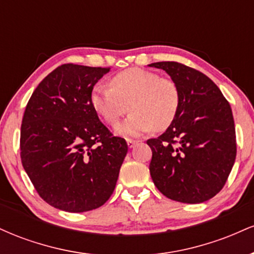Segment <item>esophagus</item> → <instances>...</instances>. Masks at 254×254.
<instances>
[{
	"label": "esophagus",
	"instance_id": "34e87169",
	"mask_svg": "<svg viewBox=\"0 0 254 254\" xmlns=\"http://www.w3.org/2000/svg\"><path fill=\"white\" fill-rule=\"evenodd\" d=\"M137 142L138 141H136V139H130V138L127 139V145H129V148L135 147V144L137 143Z\"/></svg>",
	"mask_w": 254,
	"mask_h": 254
}]
</instances>
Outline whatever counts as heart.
<instances>
[{
	"mask_svg": "<svg viewBox=\"0 0 254 254\" xmlns=\"http://www.w3.org/2000/svg\"><path fill=\"white\" fill-rule=\"evenodd\" d=\"M90 103L101 118L116 125L127 111L132 113L117 127L122 135L164 131L176 121L180 107L177 84L142 68H129L110 80V87H93Z\"/></svg>",
	"mask_w": 254,
	"mask_h": 254,
	"instance_id": "heart-1",
	"label": "heart"
}]
</instances>
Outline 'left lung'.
<instances>
[{
  "label": "left lung",
  "instance_id": "8db88e82",
  "mask_svg": "<svg viewBox=\"0 0 254 254\" xmlns=\"http://www.w3.org/2000/svg\"><path fill=\"white\" fill-rule=\"evenodd\" d=\"M177 84L180 107L176 121L147 144L153 156L151 179L164 196L197 204L222 190L237 156L232 109L203 72L178 62H157Z\"/></svg>",
  "mask_w": 254,
  "mask_h": 254
}]
</instances>
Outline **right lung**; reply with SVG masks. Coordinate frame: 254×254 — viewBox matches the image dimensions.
Returning <instances> with one entry per match:
<instances>
[{"mask_svg": "<svg viewBox=\"0 0 254 254\" xmlns=\"http://www.w3.org/2000/svg\"><path fill=\"white\" fill-rule=\"evenodd\" d=\"M110 68L63 64L38 84L26 106L20 156L39 196L54 208L83 212L106 203L127 153L90 103Z\"/></svg>", "mask_w": 254, "mask_h": 254, "instance_id": "1", "label": "right lung"}]
</instances>
